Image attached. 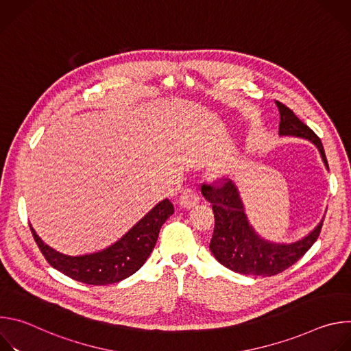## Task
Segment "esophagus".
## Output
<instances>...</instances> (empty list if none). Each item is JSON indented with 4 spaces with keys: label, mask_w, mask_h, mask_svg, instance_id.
I'll return each instance as SVG.
<instances>
[{
    "label": "esophagus",
    "mask_w": 351,
    "mask_h": 351,
    "mask_svg": "<svg viewBox=\"0 0 351 351\" xmlns=\"http://www.w3.org/2000/svg\"><path fill=\"white\" fill-rule=\"evenodd\" d=\"M199 199V195L193 190V189H186L180 197H179V206L182 208H186V210H190L193 207L197 206Z\"/></svg>",
    "instance_id": "obj_1"
}]
</instances>
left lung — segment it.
<instances>
[{
  "mask_svg": "<svg viewBox=\"0 0 351 351\" xmlns=\"http://www.w3.org/2000/svg\"><path fill=\"white\" fill-rule=\"evenodd\" d=\"M280 114L279 136L298 137L311 141L321 154L328 169L324 145L319 137L294 112L279 101H275ZM202 194L213 204L215 226L210 243L213 256L223 267L241 275L274 276L302 258L317 241L324 218L303 239L291 243H276L264 239L250 223L239 187L228 180L221 187H202Z\"/></svg>",
  "mask_w": 351,
  "mask_h": 351,
  "instance_id": "8db88e82",
  "label": "left lung"
}]
</instances>
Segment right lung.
Masks as SVG:
<instances>
[{
  "instance_id": "add662e5",
  "label": "right lung",
  "mask_w": 351,
  "mask_h": 351,
  "mask_svg": "<svg viewBox=\"0 0 351 351\" xmlns=\"http://www.w3.org/2000/svg\"><path fill=\"white\" fill-rule=\"evenodd\" d=\"M172 214L173 206L165 198L115 243L83 256L60 253L45 244L32 225L30 230L43 256L53 268L77 282L103 286L121 282L143 267L157 243L161 226Z\"/></svg>"
}]
</instances>
